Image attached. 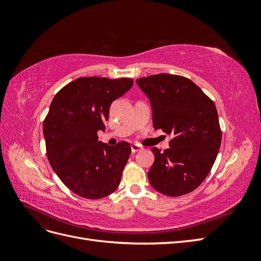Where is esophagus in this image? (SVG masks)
I'll use <instances>...</instances> for the list:
<instances>
[{
	"label": "esophagus",
	"mask_w": 261,
	"mask_h": 261,
	"mask_svg": "<svg viewBox=\"0 0 261 261\" xmlns=\"http://www.w3.org/2000/svg\"><path fill=\"white\" fill-rule=\"evenodd\" d=\"M130 149H132V152L135 153V152L139 151V150L141 149V147H140L139 145H137V144H133V145L130 146Z\"/></svg>",
	"instance_id": "obj_1"
}]
</instances>
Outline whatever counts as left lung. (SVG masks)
<instances>
[{
    "label": "left lung",
    "instance_id": "1",
    "mask_svg": "<svg viewBox=\"0 0 261 261\" xmlns=\"http://www.w3.org/2000/svg\"><path fill=\"white\" fill-rule=\"evenodd\" d=\"M136 83L150 100L153 128L173 137L163 152L151 148L154 162L148 172L150 184L170 197L193 192L209 174L221 145L215 103L183 76L158 74Z\"/></svg>",
    "mask_w": 261,
    "mask_h": 261
}]
</instances>
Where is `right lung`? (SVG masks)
<instances>
[{"label": "right lung", "instance_id": "right-lung-1", "mask_svg": "<svg viewBox=\"0 0 261 261\" xmlns=\"http://www.w3.org/2000/svg\"><path fill=\"white\" fill-rule=\"evenodd\" d=\"M133 87L130 78L80 77L55 94L43 122L46 155L66 187L88 199H100L120 185L130 146L98 140L112 102Z\"/></svg>", "mask_w": 261, "mask_h": 261}]
</instances>
